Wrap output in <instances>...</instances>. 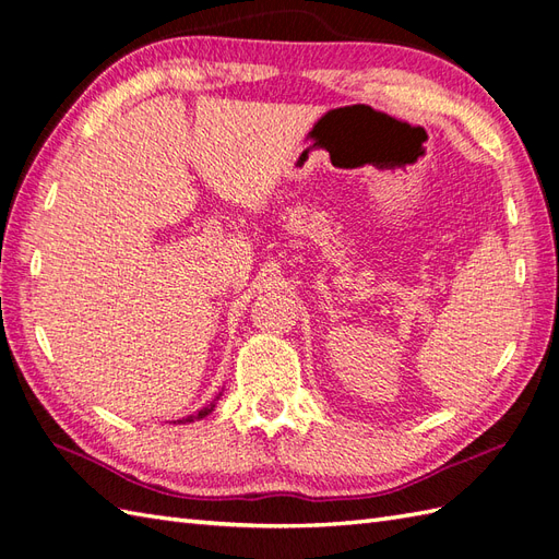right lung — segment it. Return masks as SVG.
Returning <instances> with one entry per match:
<instances>
[{
	"label": "right lung",
	"mask_w": 559,
	"mask_h": 559,
	"mask_svg": "<svg viewBox=\"0 0 559 559\" xmlns=\"http://www.w3.org/2000/svg\"><path fill=\"white\" fill-rule=\"evenodd\" d=\"M222 396V394H219ZM219 396L217 399H214V402H210L205 408H200L198 413H195V416H189V418H183V420H179V423H193V420H200V418H205V416H210V413L214 411V404H217L219 402Z\"/></svg>",
	"instance_id": "obj_1"
}]
</instances>
